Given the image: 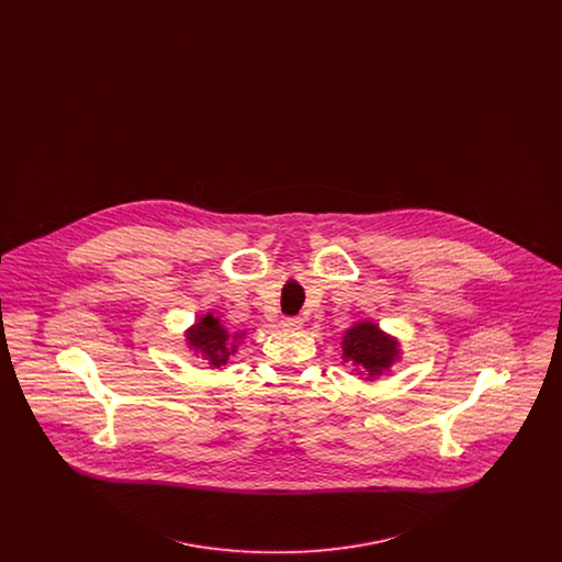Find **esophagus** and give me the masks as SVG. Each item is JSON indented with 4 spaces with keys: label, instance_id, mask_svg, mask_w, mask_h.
Instances as JSON below:
<instances>
[{
    "label": "esophagus",
    "instance_id": "obj_1",
    "mask_svg": "<svg viewBox=\"0 0 562 562\" xmlns=\"http://www.w3.org/2000/svg\"><path fill=\"white\" fill-rule=\"evenodd\" d=\"M282 326L289 330H299V328H303V318H284Z\"/></svg>",
    "mask_w": 562,
    "mask_h": 562
}]
</instances>
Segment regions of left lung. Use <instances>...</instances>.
<instances>
[{
	"instance_id": "8db88e82",
	"label": "left lung",
	"mask_w": 562,
	"mask_h": 562,
	"mask_svg": "<svg viewBox=\"0 0 562 562\" xmlns=\"http://www.w3.org/2000/svg\"><path fill=\"white\" fill-rule=\"evenodd\" d=\"M341 349L344 364H351L364 381H374L379 374L390 371L402 356L401 341L369 321L349 326Z\"/></svg>"
}]
</instances>
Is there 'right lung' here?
<instances>
[{"label":"right lung","mask_w":562,"mask_h":562,"mask_svg":"<svg viewBox=\"0 0 562 562\" xmlns=\"http://www.w3.org/2000/svg\"><path fill=\"white\" fill-rule=\"evenodd\" d=\"M246 333H229L213 314L200 316L186 330V341L189 349H193L202 360H206L213 369H221L227 364L229 356L238 351L241 339Z\"/></svg>","instance_id":"right-lung-1"}]
</instances>
